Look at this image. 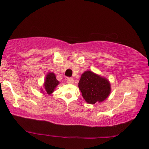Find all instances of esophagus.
<instances>
[{"instance_id": "1", "label": "esophagus", "mask_w": 149, "mask_h": 149, "mask_svg": "<svg viewBox=\"0 0 149 149\" xmlns=\"http://www.w3.org/2000/svg\"><path fill=\"white\" fill-rule=\"evenodd\" d=\"M67 83L69 84H74V79H73L72 78H68V79H67Z\"/></svg>"}]
</instances>
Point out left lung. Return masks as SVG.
Listing matches in <instances>:
<instances>
[{"instance_id":"8db88e82","label":"left lung","mask_w":149,"mask_h":149,"mask_svg":"<svg viewBox=\"0 0 149 149\" xmlns=\"http://www.w3.org/2000/svg\"><path fill=\"white\" fill-rule=\"evenodd\" d=\"M78 87L85 101L91 104L103 102L111 93L108 79L90 70L81 75Z\"/></svg>"}]
</instances>
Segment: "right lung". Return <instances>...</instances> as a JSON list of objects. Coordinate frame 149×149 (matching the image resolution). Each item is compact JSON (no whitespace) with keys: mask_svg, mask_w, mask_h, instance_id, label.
Returning a JSON list of instances; mask_svg holds the SVG:
<instances>
[{"mask_svg":"<svg viewBox=\"0 0 149 149\" xmlns=\"http://www.w3.org/2000/svg\"><path fill=\"white\" fill-rule=\"evenodd\" d=\"M60 82L56 79V75L53 72H49L45 77L43 84L44 90L41 89V93L43 94L51 95L54 91L55 88L59 85Z\"/></svg>","mask_w":149,"mask_h":149,"instance_id":"add662e5","label":"right lung"}]
</instances>
